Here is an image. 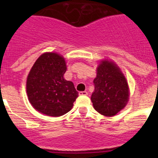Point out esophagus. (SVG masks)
<instances>
[{
	"label": "esophagus",
	"mask_w": 158,
	"mask_h": 158,
	"mask_svg": "<svg viewBox=\"0 0 158 158\" xmlns=\"http://www.w3.org/2000/svg\"><path fill=\"white\" fill-rule=\"evenodd\" d=\"M79 95L80 96H86V95H88V93L86 91H81L79 92Z\"/></svg>",
	"instance_id": "34e87169"
}]
</instances>
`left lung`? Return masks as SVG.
<instances>
[{
    "label": "left lung",
    "instance_id": "obj_1",
    "mask_svg": "<svg viewBox=\"0 0 158 158\" xmlns=\"http://www.w3.org/2000/svg\"><path fill=\"white\" fill-rule=\"evenodd\" d=\"M91 96L95 110L105 116H113L126 106L129 89L126 78L117 65L103 61L97 68Z\"/></svg>",
    "mask_w": 158,
    "mask_h": 158
}]
</instances>
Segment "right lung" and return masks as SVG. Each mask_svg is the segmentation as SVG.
Segmentation results:
<instances>
[{"label":"right lung","instance_id":"right-lung-1","mask_svg":"<svg viewBox=\"0 0 158 158\" xmlns=\"http://www.w3.org/2000/svg\"><path fill=\"white\" fill-rule=\"evenodd\" d=\"M65 71V60L58 54L45 53L36 60L27 76V93L38 111L57 117L70 111L78 92L64 79Z\"/></svg>","mask_w":158,"mask_h":158}]
</instances>
